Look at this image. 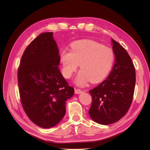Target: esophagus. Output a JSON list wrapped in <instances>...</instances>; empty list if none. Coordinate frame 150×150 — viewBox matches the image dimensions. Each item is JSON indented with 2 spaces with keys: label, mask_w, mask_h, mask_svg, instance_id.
<instances>
[{
  "label": "esophagus",
  "mask_w": 150,
  "mask_h": 150,
  "mask_svg": "<svg viewBox=\"0 0 150 150\" xmlns=\"http://www.w3.org/2000/svg\"><path fill=\"white\" fill-rule=\"evenodd\" d=\"M75 93L77 94H81V93H82V91L79 89H75Z\"/></svg>",
  "instance_id": "esophagus-1"
}]
</instances>
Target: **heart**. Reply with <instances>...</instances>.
I'll return each mask as SVG.
<instances>
[{"instance_id": "obj_1", "label": "heart", "mask_w": 150, "mask_h": 150, "mask_svg": "<svg viewBox=\"0 0 150 150\" xmlns=\"http://www.w3.org/2000/svg\"><path fill=\"white\" fill-rule=\"evenodd\" d=\"M112 50L92 40H81L71 44V51L63 49L59 53L62 66V72L66 78H70L80 64L81 70L74 82L84 86L89 81L100 82L111 70L114 62Z\"/></svg>"}]
</instances>
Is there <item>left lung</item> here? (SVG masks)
<instances>
[{"label":"left lung","instance_id":"8db88e82","mask_svg":"<svg viewBox=\"0 0 150 150\" xmlns=\"http://www.w3.org/2000/svg\"><path fill=\"white\" fill-rule=\"evenodd\" d=\"M115 62L106 79L89 93L92 104L89 110L91 119L108 125L119 121L132 103L136 83L133 63L124 47L111 39Z\"/></svg>","mask_w":150,"mask_h":150}]
</instances>
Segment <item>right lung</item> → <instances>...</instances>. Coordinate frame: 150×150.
Returning a JSON list of instances; mask_svg holds the SVG:
<instances>
[{
	"label": "right lung",
	"instance_id": "add662e5",
	"mask_svg": "<svg viewBox=\"0 0 150 150\" xmlns=\"http://www.w3.org/2000/svg\"><path fill=\"white\" fill-rule=\"evenodd\" d=\"M59 54L53 33L40 34L22 56L18 84L22 107L34 124L57 125L66 114V102L74 95L58 67Z\"/></svg>",
	"mask_w": 150,
	"mask_h": 150
}]
</instances>
